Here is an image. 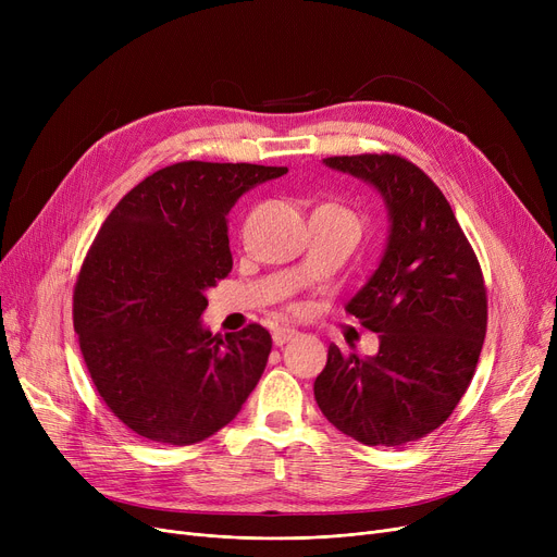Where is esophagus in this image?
<instances>
[{
    "mask_svg": "<svg viewBox=\"0 0 557 557\" xmlns=\"http://www.w3.org/2000/svg\"><path fill=\"white\" fill-rule=\"evenodd\" d=\"M298 336V330H290V327H275L273 330V343L275 345H284L288 341H294Z\"/></svg>",
    "mask_w": 557,
    "mask_h": 557,
    "instance_id": "1",
    "label": "esophagus"
}]
</instances>
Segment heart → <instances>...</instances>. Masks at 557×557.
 <instances>
[{"label": "heart", "mask_w": 557, "mask_h": 557, "mask_svg": "<svg viewBox=\"0 0 557 557\" xmlns=\"http://www.w3.org/2000/svg\"><path fill=\"white\" fill-rule=\"evenodd\" d=\"M330 208H334V210H338V212H343V214H347V216H349V219H355V216H352V214H349V212H347V210H343V208H338V205H330ZM355 221H357V219H355Z\"/></svg>", "instance_id": "1"}]
</instances>
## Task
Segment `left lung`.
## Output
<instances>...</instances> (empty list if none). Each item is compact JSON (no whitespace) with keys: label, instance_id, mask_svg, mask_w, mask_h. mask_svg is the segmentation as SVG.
I'll use <instances>...</instances> for the list:
<instances>
[{"label":"left lung","instance_id":"left-lung-1","mask_svg":"<svg viewBox=\"0 0 557 557\" xmlns=\"http://www.w3.org/2000/svg\"><path fill=\"white\" fill-rule=\"evenodd\" d=\"M382 196L388 239L379 267L345 305L379 334L372 357L330 345L313 395L323 416L370 447H401L441 426L470 386L487 327L476 255L447 198L399 156L325 158Z\"/></svg>","mask_w":557,"mask_h":557}]
</instances>
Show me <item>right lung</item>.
Segmentation results:
<instances>
[{"instance_id":"add662e5","label":"right lung","mask_w":557,"mask_h":557,"mask_svg":"<svg viewBox=\"0 0 557 557\" xmlns=\"http://www.w3.org/2000/svg\"><path fill=\"white\" fill-rule=\"evenodd\" d=\"M286 166L178 162L133 187L103 221L74 288V330L106 406L162 445H194L242 411L271 355L248 325L212 334L205 290L232 271L227 214Z\"/></svg>"}]
</instances>
